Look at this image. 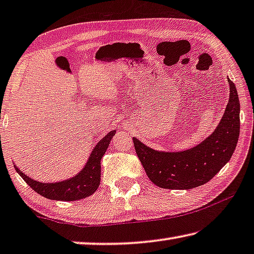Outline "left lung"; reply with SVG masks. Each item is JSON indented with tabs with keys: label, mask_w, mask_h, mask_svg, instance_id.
I'll use <instances>...</instances> for the list:
<instances>
[{
	"label": "left lung",
	"mask_w": 254,
	"mask_h": 254,
	"mask_svg": "<svg viewBox=\"0 0 254 254\" xmlns=\"http://www.w3.org/2000/svg\"><path fill=\"white\" fill-rule=\"evenodd\" d=\"M229 101L218 127L190 150L155 151L132 138L136 154L152 183L168 190H190L208 183L231 160L240 136V101L235 84L227 78Z\"/></svg>",
	"instance_id": "obj_1"
}]
</instances>
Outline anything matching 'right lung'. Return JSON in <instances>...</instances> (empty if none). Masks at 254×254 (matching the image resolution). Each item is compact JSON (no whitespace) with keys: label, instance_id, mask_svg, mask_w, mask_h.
<instances>
[{"label":"right lung","instance_id":"obj_1","mask_svg":"<svg viewBox=\"0 0 254 254\" xmlns=\"http://www.w3.org/2000/svg\"><path fill=\"white\" fill-rule=\"evenodd\" d=\"M116 130H112L96 144L86 165L75 177L57 183H40L34 181L14 166L17 173L32 189L42 196L57 201H76L92 195L101 181V159L109 147Z\"/></svg>","mask_w":254,"mask_h":254}]
</instances>
